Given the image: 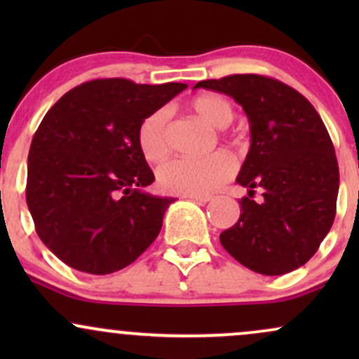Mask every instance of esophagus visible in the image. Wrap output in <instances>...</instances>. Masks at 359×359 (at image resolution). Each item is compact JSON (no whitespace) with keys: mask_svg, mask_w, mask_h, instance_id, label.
Wrapping results in <instances>:
<instances>
[{"mask_svg":"<svg viewBox=\"0 0 359 359\" xmlns=\"http://www.w3.org/2000/svg\"><path fill=\"white\" fill-rule=\"evenodd\" d=\"M185 199H191L194 203H209L211 196H185Z\"/></svg>","mask_w":359,"mask_h":359,"instance_id":"1","label":"esophagus"}]
</instances>
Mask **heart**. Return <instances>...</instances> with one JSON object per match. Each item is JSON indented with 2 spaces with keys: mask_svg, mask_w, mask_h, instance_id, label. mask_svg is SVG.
Returning <instances> with one entry per match:
<instances>
[{
  "mask_svg": "<svg viewBox=\"0 0 359 359\" xmlns=\"http://www.w3.org/2000/svg\"><path fill=\"white\" fill-rule=\"evenodd\" d=\"M194 113L216 128L231 123V102L221 94H201L191 101ZM137 145L143 158L150 163L163 160L168 154L167 116L162 109L154 111L140 123ZM234 160L226 151H214L205 156H180L163 163L156 172L158 185L168 194L205 196L228 182L234 175Z\"/></svg>",
  "mask_w": 359,
  "mask_h": 359,
  "instance_id": "b5f03b06",
  "label": "heart"
}]
</instances>
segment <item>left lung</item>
Segmentation results:
<instances>
[{"label": "left lung", "mask_w": 359, "mask_h": 359, "mask_svg": "<svg viewBox=\"0 0 359 359\" xmlns=\"http://www.w3.org/2000/svg\"><path fill=\"white\" fill-rule=\"evenodd\" d=\"M194 88L224 93L250 119L251 147L236 182L248 189L240 219L219 234L246 269L283 275L314 257L336 216L339 167L314 106L273 77L233 74ZM262 192L259 203L254 192Z\"/></svg>", "instance_id": "left-lung-1"}]
</instances>
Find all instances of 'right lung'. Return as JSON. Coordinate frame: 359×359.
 <instances>
[{
  "label": "right lung",
  "instance_id": "add662e5",
  "mask_svg": "<svg viewBox=\"0 0 359 359\" xmlns=\"http://www.w3.org/2000/svg\"><path fill=\"white\" fill-rule=\"evenodd\" d=\"M187 88L94 79L45 114L28 151L27 204L43 245L72 269L106 275L133 263L174 203L143 191L155 180L137 130Z\"/></svg>",
  "mask_w": 359,
  "mask_h": 359
}]
</instances>
